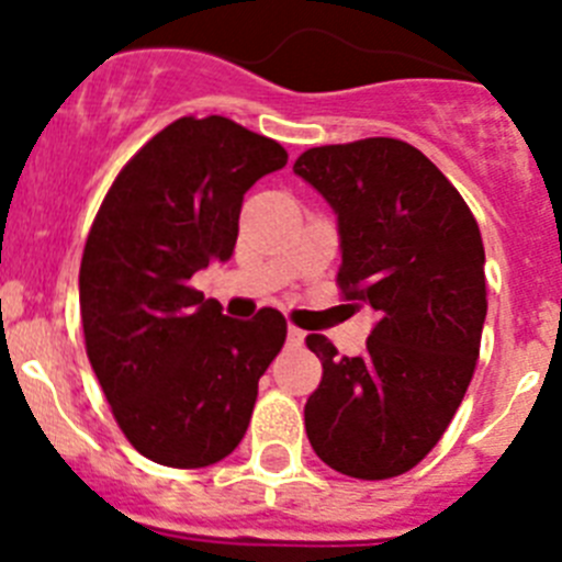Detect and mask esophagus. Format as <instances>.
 <instances>
[{
  "label": "esophagus",
  "mask_w": 562,
  "mask_h": 562,
  "mask_svg": "<svg viewBox=\"0 0 562 562\" xmlns=\"http://www.w3.org/2000/svg\"><path fill=\"white\" fill-rule=\"evenodd\" d=\"M304 337H306V331H301L297 326H290V329H286V342H290V346H301V342H304Z\"/></svg>",
  "instance_id": "1"
}]
</instances>
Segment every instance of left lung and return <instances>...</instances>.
Returning <instances> with one entry per match:
<instances>
[{
  "mask_svg": "<svg viewBox=\"0 0 562 562\" xmlns=\"http://www.w3.org/2000/svg\"><path fill=\"white\" fill-rule=\"evenodd\" d=\"M292 168L337 213L340 295L380 315L357 357L306 337L324 366L306 436L337 473L394 479L436 448L473 380L486 317L479 222L453 182L394 137L310 148Z\"/></svg>",
  "mask_w": 562,
  "mask_h": 562,
  "instance_id": "left-lung-1",
  "label": "left lung"
}]
</instances>
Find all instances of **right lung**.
Returning a JSON list of instances; mask_svg holds the SVG:
<instances>
[{
  "instance_id": "obj_1",
  "label": "right lung",
  "mask_w": 562,
  "mask_h": 562,
  "mask_svg": "<svg viewBox=\"0 0 562 562\" xmlns=\"http://www.w3.org/2000/svg\"><path fill=\"white\" fill-rule=\"evenodd\" d=\"M284 166L281 143L188 114L121 168L89 227L78 276L87 357L117 428L157 464L231 456L284 346L278 310L233 321L191 286L193 272L233 256L252 182Z\"/></svg>"
}]
</instances>
